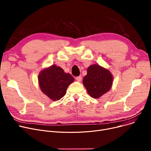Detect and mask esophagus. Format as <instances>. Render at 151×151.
<instances>
[{"label":"esophagus","mask_w":151,"mask_h":151,"mask_svg":"<svg viewBox=\"0 0 151 151\" xmlns=\"http://www.w3.org/2000/svg\"><path fill=\"white\" fill-rule=\"evenodd\" d=\"M76 81L77 82H81L82 81V77L81 76H78V77H76Z\"/></svg>","instance_id":"34e87169"}]
</instances>
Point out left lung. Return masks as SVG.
Listing matches in <instances>:
<instances>
[{"label":"left lung","mask_w":151,"mask_h":151,"mask_svg":"<svg viewBox=\"0 0 151 151\" xmlns=\"http://www.w3.org/2000/svg\"><path fill=\"white\" fill-rule=\"evenodd\" d=\"M113 81V75L109 69L94 64L88 68L83 84L88 94L94 99H98L110 91Z\"/></svg>","instance_id":"1"}]
</instances>
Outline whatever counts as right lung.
I'll return each instance as SVG.
<instances>
[{
  "instance_id": "right-lung-1",
  "label": "right lung",
  "mask_w": 151,
  "mask_h": 151,
  "mask_svg": "<svg viewBox=\"0 0 151 151\" xmlns=\"http://www.w3.org/2000/svg\"><path fill=\"white\" fill-rule=\"evenodd\" d=\"M38 79L41 91L54 101L62 98L68 86L74 81L71 75L66 73L63 69L55 65L42 69Z\"/></svg>"
}]
</instances>
